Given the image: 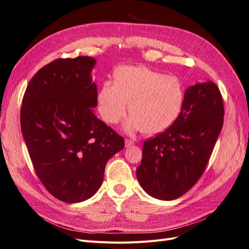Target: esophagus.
<instances>
[{
  "label": "esophagus",
  "mask_w": 249,
  "mask_h": 249,
  "mask_svg": "<svg viewBox=\"0 0 249 249\" xmlns=\"http://www.w3.org/2000/svg\"><path fill=\"white\" fill-rule=\"evenodd\" d=\"M125 147H130V146H132V145H134V141L133 140H131V139H125Z\"/></svg>",
  "instance_id": "obj_1"
}]
</instances>
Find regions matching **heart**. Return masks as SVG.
I'll list each match as a JSON object with an SVG mask.
<instances>
[{"instance_id":"1","label":"heart","mask_w":249,"mask_h":249,"mask_svg":"<svg viewBox=\"0 0 249 249\" xmlns=\"http://www.w3.org/2000/svg\"><path fill=\"white\" fill-rule=\"evenodd\" d=\"M185 101L182 83L173 76L145 66H122L97 95V109L105 123L115 124L125 113L126 131L156 135L176 123Z\"/></svg>"}]
</instances>
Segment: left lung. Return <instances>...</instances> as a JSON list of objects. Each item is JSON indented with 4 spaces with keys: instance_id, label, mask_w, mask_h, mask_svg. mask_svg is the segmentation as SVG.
I'll use <instances>...</instances> for the list:
<instances>
[{
    "instance_id": "1",
    "label": "left lung",
    "mask_w": 249,
    "mask_h": 249,
    "mask_svg": "<svg viewBox=\"0 0 249 249\" xmlns=\"http://www.w3.org/2000/svg\"><path fill=\"white\" fill-rule=\"evenodd\" d=\"M223 116L222 96L214 82L188 88L176 123L143 144L136 176L144 191L172 200L190 190L207 167Z\"/></svg>"
}]
</instances>
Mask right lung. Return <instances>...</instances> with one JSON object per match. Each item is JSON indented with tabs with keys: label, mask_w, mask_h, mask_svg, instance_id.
<instances>
[{
	"label": "right lung",
	"mask_w": 249,
	"mask_h": 249,
	"mask_svg": "<svg viewBox=\"0 0 249 249\" xmlns=\"http://www.w3.org/2000/svg\"><path fill=\"white\" fill-rule=\"evenodd\" d=\"M95 60L59 58L29 82L20 107V129L33 167L53 196L86 200L99 190L105 166L124 147V137L95 116Z\"/></svg>",
	"instance_id": "right-lung-1"
}]
</instances>
